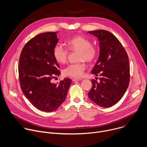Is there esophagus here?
Masks as SVG:
<instances>
[{"instance_id":"obj_1","label":"esophagus","mask_w":147,"mask_h":147,"mask_svg":"<svg viewBox=\"0 0 147 147\" xmlns=\"http://www.w3.org/2000/svg\"><path fill=\"white\" fill-rule=\"evenodd\" d=\"M82 80V79L81 78H73V81H81Z\"/></svg>"}]
</instances>
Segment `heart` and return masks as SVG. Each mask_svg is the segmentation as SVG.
Here are the masks:
<instances>
[{"label": "heart", "mask_w": 147, "mask_h": 147, "mask_svg": "<svg viewBox=\"0 0 147 147\" xmlns=\"http://www.w3.org/2000/svg\"><path fill=\"white\" fill-rule=\"evenodd\" d=\"M90 40L82 36H76L66 41V45L69 50L78 51V60H84L86 62H93L98 55V49L91 44ZM68 51L60 44H56L53 48V56L59 63L66 62ZM85 70V65L82 62H79L68 65L63 69L65 76L73 77H80Z\"/></svg>", "instance_id": "heart-1"}]
</instances>
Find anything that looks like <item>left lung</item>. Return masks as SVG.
<instances>
[{"instance_id": "obj_1", "label": "left lung", "mask_w": 147, "mask_h": 147, "mask_svg": "<svg viewBox=\"0 0 147 147\" xmlns=\"http://www.w3.org/2000/svg\"><path fill=\"white\" fill-rule=\"evenodd\" d=\"M99 41V59L91 73L99 75L100 81L91 80L92 86L89 98L103 107L117 103L127 90L130 80V66L127 54L118 39L105 30L88 32Z\"/></svg>"}]
</instances>
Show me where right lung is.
Here are the masks:
<instances>
[{
    "label": "right lung",
    "mask_w": 147,
    "mask_h": 147,
    "mask_svg": "<svg viewBox=\"0 0 147 147\" xmlns=\"http://www.w3.org/2000/svg\"><path fill=\"white\" fill-rule=\"evenodd\" d=\"M57 33L45 32L31 38L19 60L21 89L36 108L45 112L54 111L63 103L71 84L68 78L57 84L51 82L61 73L53 56V48L58 42Z\"/></svg>",
    "instance_id": "1"
}]
</instances>
